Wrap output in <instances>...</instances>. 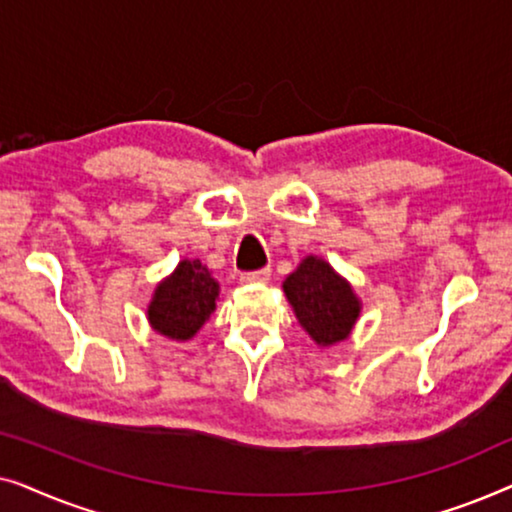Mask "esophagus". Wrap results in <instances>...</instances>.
<instances>
[{"label": "esophagus", "mask_w": 512, "mask_h": 512, "mask_svg": "<svg viewBox=\"0 0 512 512\" xmlns=\"http://www.w3.org/2000/svg\"><path fill=\"white\" fill-rule=\"evenodd\" d=\"M270 268H261V270H254V272H244V275L240 277L244 284H263L268 282L270 279Z\"/></svg>", "instance_id": "1"}]
</instances>
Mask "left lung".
<instances>
[{
  "label": "left lung",
  "mask_w": 512,
  "mask_h": 512,
  "mask_svg": "<svg viewBox=\"0 0 512 512\" xmlns=\"http://www.w3.org/2000/svg\"><path fill=\"white\" fill-rule=\"evenodd\" d=\"M284 291L300 326L317 345L345 340L359 317V300L352 286L317 256H307L300 268L286 277Z\"/></svg>",
  "instance_id": "1"
}]
</instances>
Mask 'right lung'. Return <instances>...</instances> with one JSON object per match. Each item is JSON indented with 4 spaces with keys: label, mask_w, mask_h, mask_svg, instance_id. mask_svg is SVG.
Masks as SVG:
<instances>
[{
    "label": "right lung",
    "mask_w": 512,
    "mask_h": 512,
    "mask_svg": "<svg viewBox=\"0 0 512 512\" xmlns=\"http://www.w3.org/2000/svg\"><path fill=\"white\" fill-rule=\"evenodd\" d=\"M219 282L200 261H181L172 277L156 289L149 321L158 333L172 340H188L214 312Z\"/></svg>",
    "instance_id": "add662e5"
}]
</instances>
